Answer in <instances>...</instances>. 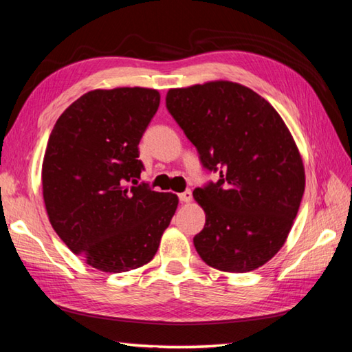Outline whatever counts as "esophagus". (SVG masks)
<instances>
[{
	"mask_svg": "<svg viewBox=\"0 0 352 352\" xmlns=\"http://www.w3.org/2000/svg\"><path fill=\"white\" fill-rule=\"evenodd\" d=\"M178 197H180V201L189 203L190 200H192V192H190V190H184V192H182Z\"/></svg>",
	"mask_w": 352,
	"mask_h": 352,
	"instance_id": "obj_1",
	"label": "esophagus"
}]
</instances>
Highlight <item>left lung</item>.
Segmentation results:
<instances>
[{"mask_svg": "<svg viewBox=\"0 0 352 352\" xmlns=\"http://www.w3.org/2000/svg\"><path fill=\"white\" fill-rule=\"evenodd\" d=\"M166 107L203 166L220 180L194 190L206 223L194 237L204 263L223 272L263 266L285 245L305 192L298 148L278 112L232 81L169 89Z\"/></svg>", "mask_w": 352, "mask_h": 352, "instance_id": "obj_1", "label": "left lung"}]
</instances>
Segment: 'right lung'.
<instances>
[{"instance_id":"add662e5","label":"right lung","mask_w":352,"mask_h":352,"mask_svg":"<svg viewBox=\"0 0 352 352\" xmlns=\"http://www.w3.org/2000/svg\"><path fill=\"white\" fill-rule=\"evenodd\" d=\"M158 106L155 89H95L50 132L41 169L49 221L95 270L115 274L149 263L175 214V194L138 184V143Z\"/></svg>"}]
</instances>
